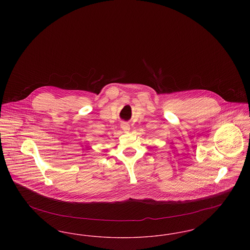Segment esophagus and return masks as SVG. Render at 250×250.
I'll use <instances>...</instances> for the list:
<instances>
[{
    "instance_id": "obj_1",
    "label": "esophagus",
    "mask_w": 250,
    "mask_h": 250,
    "mask_svg": "<svg viewBox=\"0 0 250 250\" xmlns=\"http://www.w3.org/2000/svg\"><path fill=\"white\" fill-rule=\"evenodd\" d=\"M121 127L125 132H128V131L130 130V125L128 124H126V123H123L121 125Z\"/></svg>"
}]
</instances>
